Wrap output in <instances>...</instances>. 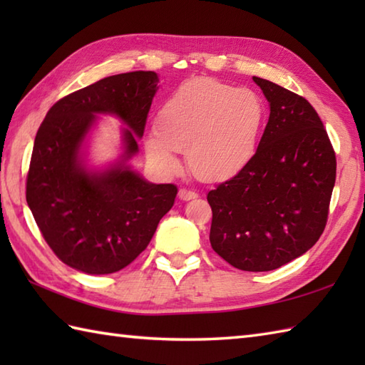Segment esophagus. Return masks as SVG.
Instances as JSON below:
<instances>
[{"instance_id": "esophagus-1", "label": "esophagus", "mask_w": 365, "mask_h": 365, "mask_svg": "<svg viewBox=\"0 0 365 365\" xmlns=\"http://www.w3.org/2000/svg\"><path fill=\"white\" fill-rule=\"evenodd\" d=\"M196 197H197L196 191H191V190H187V188L178 190V199H180V200H191V199H196Z\"/></svg>"}]
</instances>
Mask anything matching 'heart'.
<instances>
[{
	"instance_id": "1",
	"label": "heart",
	"mask_w": 365,
	"mask_h": 365,
	"mask_svg": "<svg viewBox=\"0 0 365 365\" xmlns=\"http://www.w3.org/2000/svg\"><path fill=\"white\" fill-rule=\"evenodd\" d=\"M267 123V105L257 92L213 78L183 83L161 105L147 131V158L165 174L180 168L177 152L204 182H224L250 166Z\"/></svg>"
}]
</instances>
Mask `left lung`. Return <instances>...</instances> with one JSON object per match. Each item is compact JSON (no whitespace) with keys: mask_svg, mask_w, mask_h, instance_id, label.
Instances as JSON below:
<instances>
[{"mask_svg":"<svg viewBox=\"0 0 365 365\" xmlns=\"http://www.w3.org/2000/svg\"><path fill=\"white\" fill-rule=\"evenodd\" d=\"M269 106L254 160L208 191L213 251L243 271H271L307 252L323 234L336 155L312 105L252 76Z\"/></svg>","mask_w":365,"mask_h":365,"instance_id":"8db88e82","label":"left lung"}]
</instances>
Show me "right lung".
Listing matches in <instances>:
<instances>
[{
  "mask_svg": "<svg viewBox=\"0 0 365 365\" xmlns=\"http://www.w3.org/2000/svg\"><path fill=\"white\" fill-rule=\"evenodd\" d=\"M158 81L144 71L108 76L54 103L37 131L26 202L53 252L81 273L130 265L174 205L177 187L147 182L131 166ZM100 115L126 127L116 160L96 167L88 149Z\"/></svg>",
  "mask_w": 365,
  "mask_h": 365,
  "instance_id": "obj_1",
  "label": "right lung"
}]
</instances>
